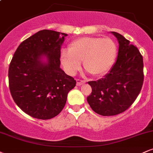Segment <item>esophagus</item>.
Instances as JSON below:
<instances>
[{"mask_svg": "<svg viewBox=\"0 0 153 153\" xmlns=\"http://www.w3.org/2000/svg\"><path fill=\"white\" fill-rule=\"evenodd\" d=\"M76 82H77V85H78V86H80V85L85 84V81H83V80H79V79H77Z\"/></svg>", "mask_w": 153, "mask_h": 153, "instance_id": "34e87169", "label": "esophagus"}]
</instances>
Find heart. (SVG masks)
<instances>
[{
  "label": "heart",
  "mask_w": 153,
  "mask_h": 153,
  "mask_svg": "<svg viewBox=\"0 0 153 153\" xmlns=\"http://www.w3.org/2000/svg\"><path fill=\"white\" fill-rule=\"evenodd\" d=\"M117 54V45L111 39L85 36L70 44L69 50L61 52L60 62L68 74L74 75L81 67L95 77L106 74L113 66Z\"/></svg>",
  "instance_id": "b5f03b06"
}]
</instances>
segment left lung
Returning <instances> with one entry per match:
<instances>
[{
	"mask_svg": "<svg viewBox=\"0 0 153 153\" xmlns=\"http://www.w3.org/2000/svg\"><path fill=\"white\" fill-rule=\"evenodd\" d=\"M111 33L119 43L117 60L103 78L88 82L92 88L88 103L102 116L117 115L127 110L138 96L144 80L143 59L140 51L122 34Z\"/></svg>",
	"mask_w": 153,
	"mask_h": 153,
	"instance_id": "8db88e82",
	"label": "left lung"
}]
</instances>
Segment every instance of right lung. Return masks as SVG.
<instances>
[{
  "label": "right lung",
  "instance_id": "obj_1",
  "mask_svg": "<svg viewBox=\"0 0 153 153\" xmlns=\"http://www.w3.org/2000/svg\"><path fill=\"white\" fill-rule=\"evenodd\" d=\"M68 34L41 30L20 44L8 69L10 94L28 115L50 119L58 115L74 78L60 68V50Z\"/></svg>",
  "mask_w": 153,
  "mask_h": 153
}]
</instances>
